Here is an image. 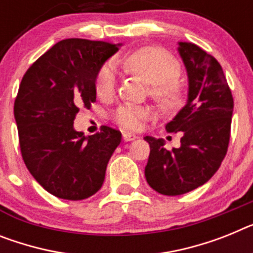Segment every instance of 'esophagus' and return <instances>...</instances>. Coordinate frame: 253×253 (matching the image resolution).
Here are the masks:
<instances>
[{
  "mask_svg": "<svg viewBox=\"0 0 253 253\" xmlns=\"http://www.w3.org/2000/svg\"><path fill=\"white\" fill-rule=\"evenodd\" d=\"M123 139H124V142L134 141V139H137V135L131 134V133H123Z\"/></svg>",
  "mask_w": 253,
  "mask_h": 253,
  "instance_id": "obj_1",
  "label": "esophagus"
}]
</instances>
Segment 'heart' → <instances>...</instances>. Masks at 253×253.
<instances>
[{"label":"heart","instance_id":"obj_1","mask_svg":"<svg viewBox=\"0 0 253 253\" xmlns=\"http://www.w3.org/2000/svg\"><path fill=\"white\" fill-rule=\"evenodd\" d=\"M125 70L142 77L151 84L150 93L164 111H174L184 103V93L175 81L179 75V64L171 55L157 47H143L120 60ZM116 88V74L111 65H105L96 78V92L101 98L114 96ZM147 107L133 105L120 106L112 119L122 128L137 130L142 123L150 118Z\"/></svg>","mask_w":253,"mask_h":253}]
</instances>
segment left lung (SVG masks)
<instances>
[{
    "label": "left lung",
    "instance_id": "8db88e82",
    "mask_svg": "<svg viewBox=\"0 0 253 253\" xmlns=\"http://www.w3.org/2000/svg\"><path fill=\"white\" fill-rule=\"evenodd\" d=\"M178 52L188 75V98L165 129L180 131V147L169 151L161 138L144 137L151 148L146 180L165 196L184 194L212 178L228 151L234 106L223 68L213 56L191 42H178Z\"/></svg>",
    "mask_w": 253,
    "mask_h": 253
}]
</instances>
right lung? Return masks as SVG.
Segmentation results:
<instances>
[{
    "label": "right lung",
    "mask_w": 253,
    "mask_h": 253,
    "mask_svg": "<svg viewBox=\"0 0 253 253\" xmlns=\"http://www.w3.org/2000/svg\"><path fill=\"white\" fill-rule=\"evenodd\" d=\"M119 44L60 41L21 79L14 105L21 156L43 188L62 200L79 201L100 191L122 133L102 126L84 137L74 129L79 107L96 101L98 71Z\"/></svg>",
    "instance_id": "1"
}]
</instances>
